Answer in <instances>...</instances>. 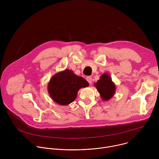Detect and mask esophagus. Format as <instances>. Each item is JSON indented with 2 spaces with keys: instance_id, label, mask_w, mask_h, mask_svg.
Listing matches in <instances>:
<instances>
[{
  "instance_id": "34e87169",
  "label": "esophagus",
  "mask_w": 159,
  "mask_h": 159,
  "mask_svg": "<svg viewBox=\"0 0 159 159\" xmlns=\"http://www.w3.org/2000/svg\"><path fill=\"white\" fill-rule=\"evenodd\" d=\"M86 80L89 83V84H92V77H90V76L87 77H86Z\"/></svg>"
}]
</instances>
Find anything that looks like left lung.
<instances>
[{
    "label": "left lung",
    "instance_id": "1",
    "mask_svg": "<svg viewBox=\"0 0 159 159\" xmlns=\"http://www.w3.org/2000/svg\"><path fill=\"white\" fill-rule=\"evenodd\" d=\"M102 101H107L115 94L116 85L112 81V79L107 73H104L100 77V79L94 83Z\"/></svg>",
    "mask_w": 159,
    "mask_h": 159
}]
</instances>
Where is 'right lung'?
Returning <instances> with one entry per match:
<instances>
[{
    "label": "right lung",
    "mask_w": 159,
    "mask_h": 159,
    "mask_svg": "<svg viewBox=\"0 0 159 159\" xmlns=\"http://www.w3.org/2000/svg\"><path fill=\"white\" fill-rule=\"evenodd\" d=\"M89 86V83L83 77L75 75L72 70L55 74L48 84V92L56 103L66 106L72 102L77 96L79 90Z\"/></svg>",
    "instance_id": "add662e5"
}]
</instances>
